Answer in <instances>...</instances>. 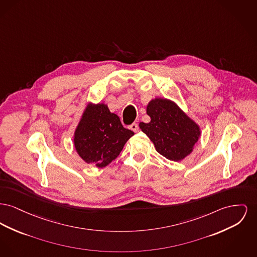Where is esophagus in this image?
I'll return each instance as SVG.
<instances>
[{"instance_id": "1", "label": "esophagus", "mask_w": 257, "mask_h": 257, "mask_svg": "<svg viewBox=\"0 0 257 257\" xmlns=\"http://www.w3.org/2000/svg\"><path fill=\"white\" fill-rule=\"evenodd\" d=\"M129 128H130L132 131H134V132H138V131H139V126H138L137 123H132V124L129 126Z\"/></svg>"}]
</instances>
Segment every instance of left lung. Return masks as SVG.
<instances>
[{
	"instance_id": "8db88e82",
	"label": "left lung",
	"mask_w": 257,
	"mask_h": 257,
	"mask_svg": "<svg viewBox=\"0 0 257 257\" xmlns=\"http://www.w3.org/2000/svg\"><path fill=\"white\" fill-rule=\"evenodd\" d=\"M147 113L151 121L141 122L140 128L151 139L157 152L172 161H181L192 152L201 135L200 127L176 103L152 99Z\"/></svg>"
}]
</instances>
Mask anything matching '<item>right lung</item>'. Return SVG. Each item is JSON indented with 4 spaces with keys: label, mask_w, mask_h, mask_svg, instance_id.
I'll return each instance as SVG.
<instances>
[{
    "label": "right lung",
    "mask_w": 257,
    "mask_h": 257,
    "mask_svg": "<svg viewBox=\"0 0 257 257\" xmlns=\"http://www.w3.org/2000/svg\"><path fill=\"white\" fill-rule=\"evenodd\" d=\"M134 132L122 126L119 117L105 104L89 103L76 126L74 145L81 159L106 167L120 153Z\"/></svg>",
    "instance_id": "1"
}]
</instances>
